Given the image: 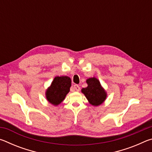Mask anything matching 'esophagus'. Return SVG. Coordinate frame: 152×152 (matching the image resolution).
I'll use <instances>...</instances> for the list:
<instances>
[{
  "label": "esophagus",
  "instance_id": "esophagus-1",
  "mask_svg": "<svg viewBox=\"0 0 152 152\" xmlns=\"http://www.w3.org/2000/svg\"><path fill=\"white\" fill-rule=\"evenodd\" d=\"M74 88L75 91L78 92V91H80V87L78 84H75V85L74 86Z\"/></svg>",
  "mask_w": 152,
  "mask_h": 152
}]
</instances>
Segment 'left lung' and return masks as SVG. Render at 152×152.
<instances>
[{
    "mask_svg": "<svg viewBox=\"0 0 152 152\" xmlns=\"http://www.w3.org/2000/svg\"><path fill=\"white\" fill-rule=\"evenodd\" d=\"M86 82L88 86L82 88L81 92L89 103L94 107H98L103 103L107 97V93L99 80L92 77L87 79Z\"/></svg>",
    "mask_w": 152,
    "mask_h": 152,
    "instance_id": "1",
    "label": "left lung"
}]
</instances>
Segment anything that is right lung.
I'll use <instances>...</instances> for the list:
<instances>
[{
	"mask_svg": "<svg viewBox=\"0 0 152 152\" xmlns=\"http://www.w3.org/2000/svg\"><path fill=\"white\" fill-rule=\"evenodd\" d=\"M72 81L67 76H56L50 86L45 91L47 101L54 106H58L62 102L70 92Z\"/></svg>",
	"mask_w": 152,
	"mask_h": 152,
	"instance_id": "1",
	"label": "right lung"
}]
</instances>
